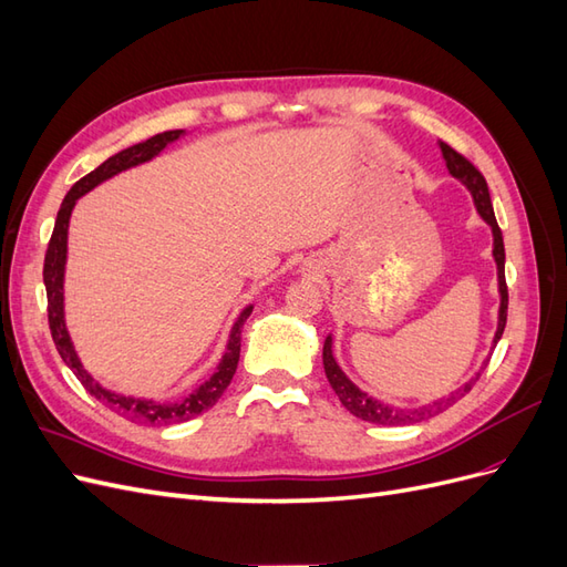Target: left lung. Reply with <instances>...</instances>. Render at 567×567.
I'll list each match as a JSON object with an SVG mask.
<instances>
[{"label": "left lung", "instance_id": "obj_1", "mask_svg": "<svg viewBox=\"0 0 567 567\" xmlns=\"http://www.w3.org/2000/svg\"><path fill=\"white\" fill-rule=\"evenodd\" d=\"M440 148H442L444 161H447L450 173L471 188L480 217L487 221V225L492 227V234H494V250L492 252H494V260H496V271H499V293H502L499 329H496V336H494V346H496V342H499V338H502V333H504L506 312H508V286H506V274H504L506 255H504L502 229H499V225H496L494 208H492V200H489V188H487V182H485L483 173H480V169L466 156H461V153L454 151L450 144L440 142ZM323 371H326V379H329L331 388L336 390L340 404L346 406L350 414H354L357 419H362V421H369V423H379V425H406V423H416V421H425L431 416H437V414H442L444 409H450L454 402H458L463 394H468L471 388L475 385V381L480 379V373H483V371H480L475 379H471L466 385H461L456 392H452L447 400H437L433 404H425V406H419V409H394V406H388L379 400L369 398L367 392H362L354 383H350L348 375L340 371V367L336 364V359H333L331 336L323 340Z\"/></svg>", "mask_w": 567, "mask_h": 567}]
</instances>
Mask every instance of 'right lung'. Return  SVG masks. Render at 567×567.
Segmentation results:
<instances>
[{"label":"right lung","mask_w":567,"mask_h":567,"mask_svg":"<svg viewBox=\"0 0 567 567\" xmlns=\"http://www.w3.org/2000/svg\"><path fill=\"white\" fill-rule=\"evenodd\" d=\"M182 136V130H169V132H161L151 140L134 144L125 151L115 153L109 161L101 163L96 169H92L90 175H84L80 182L73 184L71 192L65 194L61 210L56 215V225H54V234L49 238V248L44 255V286H47V312H49V331L51 338H54V346L61 354L63 362L68 364L78 381L84 385L92 398H96L99 402H106L113 411H117L120 416H125L127 421L134 423H158V425H169V423H182L188 419H196L203 411H208L210 406L217 404V400L225 394V390L229 388L236 367H238V354H241V329L246 319L250 317L252 307L241 312L238 321L234 323L231 336H229V346L225 357L217 367V371L210 375V381H205L200 388H196L192 394H186L184 400L179 402H169V404H161V402H151V400H136V398H123V394L109 392L106 388H101L99 383H94L92 375L82 369L80 359L75 354V348L71 342V336L65 331V321H63V269H65V250H68V221H71V213L75 208V200L80 196H84L96 184H101L104 179L123 173L127 167H134L140 163L151 161L153 156L169 144Z\"/></svg>","instance_id":"right-lung-1"}]
</instances>
